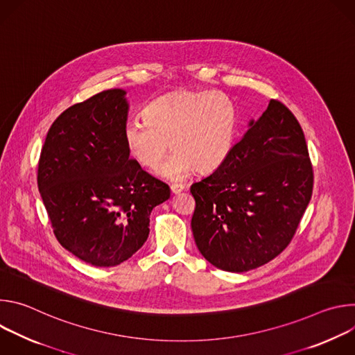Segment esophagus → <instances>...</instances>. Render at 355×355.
<instances>
[{"mask_svg": "<svg viewBox=\"0 0 355 355\" xmlns=\"http://www.w3.org/2000/svg\"><path fill=\"white\" fill-rule=\"evenodd\" d=\"M170 188H171V192H173V193H180L181 191L185 189V187H184L182 184H173Z\"/></svg>", "mask_w": 355, "mask_h": 355, "instance_id": "1", "label": "esophagus"}]
</instances>
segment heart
<instances>
[{
  "label": "heart",
  "instance_id": "obj_1",
  "mask_svg": "<svg viewBox=\"0 0 355 355\" xmlns=\"http://www.w3.org/2000/svg\"><path fill=\"white\" fill-rule=\"evenodd\" d=\"M144 118H133L125 125L129 155L143 168L155 170L170 143L174 153L162 167L167 178L181 180L192 168L211 173L225 163L233 148L237 115L222 92H170L151 101Z\"/></svg>",
  "mask_w": 355,
  "mask_h": 355
}]
</instances>
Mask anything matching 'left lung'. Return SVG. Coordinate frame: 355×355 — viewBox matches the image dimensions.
<instances>
[{
	"label": "left lung",
	"mask_w": 355,
	"mask_h": 355,
	"mask_svg": "<svg viewBox=\"0 0 355 355\" xmlns=\"http://www.w3.org/2000/svg\"><path fill=\"white\" fill-rule=\"evenodd\" d=\"M312 189L305 135L293 114L271 99L225 163L191 185L198 250L229 272L267 264L292 240Z\"/></svg>",
	"instance_id": "left-lung-1"
}]
</instances>
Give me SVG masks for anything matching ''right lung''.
Returning a JSON list of instances; mask_svg holds the SVG:
<instances>
[{"label":"right lung","mask_w":355,"mask_h":355,"mask_svg":"<svg viewBox=\"0 0 355 355\" xmlns=\"http://www.w3.org/2000/svg\"><path fill=\"white\" fill-rule=\"evenodd\" d=\"M121 88L66 110L50 126L37 188L59 243L94 267H115L144 244L150 214L170 188L129 157Z\"/></svg>","instance_id":"obj_1"}]
</instances>
